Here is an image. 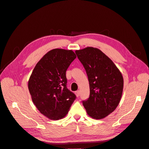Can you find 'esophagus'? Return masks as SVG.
Instances as JSON below:
<instances>
[{"mask_svg":"<svg viewBox=\"0 0 149 149\" xmlns=\"http://www.w3.org/2000/svg\"><path fill=\"white\" fill-rule=\"evenodd\" d=\"M75 94H76V97H79V95H80V92H79V91H75Z\"/></svg>","mask_w":149,"mask_h":149,"instance_id":"esophagus-1","label":"esophagus"}]
</instances>
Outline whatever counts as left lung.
I'll use <instances>...</instances> for the list:
<instances>
[{
	"label": "left lung",
	"mask_w": 149,
	"mask_h": 149,
	"mask_svg": "<svg viewBox=\"0 0 149 149\" xmlns=\"http://www.w3.org/2000/svg\"><path fill=\"white\" fill-rule=\"evenodd\" d=\"M75 53L86 71L89 83V97L83 104L92 118H104L119 105L123 91V75L100 49L86 47Z\"/></svg>",
	"instance_id": "left-lung-1"
}]
</instances>
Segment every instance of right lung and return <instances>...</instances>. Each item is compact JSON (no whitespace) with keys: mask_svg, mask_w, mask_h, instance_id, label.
Listing matches in <instances>:
<instances>
[{"mask_svg":"<svg viewBox=\"0 0 149 149\" xmlns=\"http://www.w3.org/2000/svg\"><path fill=\"white\" fill-rule=\"evenodd\" d=\"M76 56L69 49L49 51L37 63L29 80L31 100L40 113L52 120L68 114L76 99L66 88V71Z\"/></svg>","mask_w":149,"mask_h":149,"instance_id":"add662e5","label":"right lung"}]
</instances>
